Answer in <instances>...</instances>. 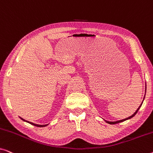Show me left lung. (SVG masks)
Segmentation results:
<instances>
[{"instance_id":"obj_1","label":"left lung","mask_w":153,"mask_h":153,"mask_svg":"<svg viewBox=\"0 0 153 153\" xmlns=\"http://www.w3.org/2000/svg\"><path fill=\"white\" fill-rule=\"evenodd\" d=\"M144 100V99H143ZM142 103H143V102H142ZM141 106H139V108H138V109L136 111V112L134 113V114L133 115H131V116H129V118H125V119H123V120H118V121H116V122H109V121H106V123H108V124H111V125H114V124H117V123H121V122H123V121H125V120H128V119H130V118H132V117H134L135 116L136 114H137V113L138 112V111L139 110V108H140V107H141Z\"/></svg>"}]
</instances>
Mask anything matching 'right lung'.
Listing matches in <instances>:
<instances>
[{
  "label": "right lung",
  "instance_id": "1",
  "mask_svg": "<svg viewBox=\"0 0 153 153\" xmlns=\"http://www.w3.org/2000/svg\"><path fill=\"white\" fill-rule=\"evenodd\" d=\"M21 119H22V120H23L24 121H26V122H27V123H30V124H31V125H35V126H36V127H45V126H47V125H37V124H34V123H30V122H28V121H27V120H25L24 119H23V118H20Z\"/></svg>",
  "mask_w": 153,
  "mask_h": 153
}]
</instances>
